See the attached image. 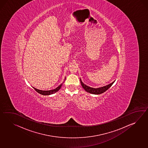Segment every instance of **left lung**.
Here are the masks:
<instances>
[{
  "label": "left lung",
  "instance_id": "8db88e82",
  "mask_svg": "<svg viewBox=\"0 0 148 148\" xmlns=\"http://www.w3.org/2000/svg\"><path fill=\"white\" fill-rule=\"evenodd\" d=\"M80 81H81V83L83 88L84 89L86 92H89L90 93L94 94V95H100V94H101L102 93L105 92L106 91H107L115 82V81H114V82H112V83L109 84L107 86L97 88V89H95V88H92L91 87H89L88 86H86V84H84L82 82L81 79H80Z\"/></svg>",
  "mask_w": 148,
  "mask_h": 148
}]
</instances>
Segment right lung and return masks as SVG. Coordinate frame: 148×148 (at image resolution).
<instances>
[{
    "instance_id": "add662e5",
    "label": "right lung",
    "mask_w": 148,
    "mask_h": 148,
    "mask_svg": "<svg viewBox=\"0 0 148 148\" xmlns=\"http://www.w3.org/2000/svg\"><path fill=\"white\" fill-rule=\"evenodd\" d=\"M62 86V84H61L60 86H58L56 89H53V90H49V91H42V90H40L36 89L34 88H33L36 91V92L39 93L40 94H41V95H50L53 94V93L57 92L59 89H60Z\"/></svg>"
}]
</instances>
